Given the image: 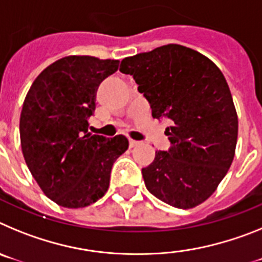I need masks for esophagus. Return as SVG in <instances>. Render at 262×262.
I'll return each mask as SVG.
<instances>
[{"instance_id": "obj_1", "label": "esophagus", "mask_w": 262, "mask_h": 262, "mask_svg": "<svg viewBox=\"0 0 262 262\" xmlns=\"http://www.w3.org/2000/svg\"><path fill=\"white\" fill-rule=\"evenodd\" d=\"M128 144H129V148H133V147H136V145L139 144V142H136V140H133V139H129Z\"/></svg>"}]
</instances>
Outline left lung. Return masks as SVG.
Here are the masks:
<instances>
[{
  "label": "left lung",
  "instance_id": "obj_1",
  "mask_svg": "<svg viewBox=\"0 0 262 262\" xmlns=\"http://www.w3.org/2000/svg\"><path fill=\"white\" fill-rule=\"evenodd\" d=\"M119 71L133 76L152 117L170 123V148L142 169L148 191L177 209L205 202L228 172L237 142V114L221 69L191 48L166 45L126 57Z\"/></svg>",
  "mask_w": 262,
  "mask_h": 262
}]
</instances>
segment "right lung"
<instances>
[{
    "instance_id": "add662e5",
    "label": "right lung",
    "mask_w": 262,
    "mask_h": 262,
    "mask_svg": "<svg viewBox=\"0 0 262 262\" xmlns=\"http://www.w3.org/2000/svg\"><path fill=\"white\" fill-rule=\"evenodd\" d=\"M119 60L67 56L35 78L23 102L20 147L43 193L62 207L80 209L102 198L113 164L128 148L117 135L88 133L99 84L115 73Z\"/></svg>"
}]
</instances>
